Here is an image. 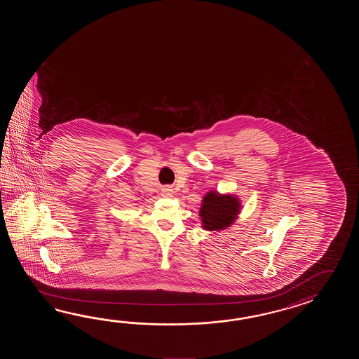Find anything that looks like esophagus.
I'll list each match as a JSON object with an SVG mask.
<instances>
[{"label":"esophagus","mask_w":359,"mask_h":359,"mask_svg":"<svg viewBox=\"0 0 359 359\" xmlns=\"http://www.w3.org/2000/svg\"><path fill=\"white\" fill-rule=\"evenodd\" d=\"M172 194H173V190H172V187H169V186H165V187L161 189V195H163V196H172Z\"/></svg>","instance_id":"34e87169"}]
</instances>
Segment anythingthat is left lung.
I'll return each instance as SVG.
<instances>
[{"label": "left lung", "mask_w": 359, "mask_h": 359, "mask_svg": "<svg viewBox=\"0 0 359 359\" xmlns=\"http://www.w3.org/2000/svg\"><path fill=\"white\" fill-rule=\"evenodd\" d=\"M240 212V203L233 195H221L210 191L203 198L200 217L203 227L208 231H219L229 227Z\"/></svg>", "instance_id": "obj_1"}]
</instances>
